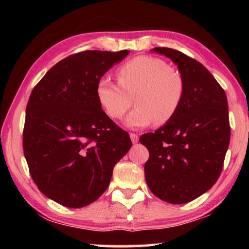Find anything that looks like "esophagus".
I'll list each match as a JSON object with an SVG mask.
<instances>
[{
    "label": "esophagus",
    "mask_w": 249,
    "mask_h": 249,
    "mask_svg": "<svg viewBox=\"0 0 249 249\" xmlns=\"http://www.w3.org/2000/svg\"><path fill=\"white\" fill-rule=\"evenodd\" d=\"M129 136H130V140H132L133 144H136V142H138V135L134 134V133H130Z\"/></svg>",
    "instance_id": "obj_1"
}]
</instances>
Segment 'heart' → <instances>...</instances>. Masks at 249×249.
Instances as JSON below:
<instances>
[{
  "mask_svg": "<svg viewBox=\"0 0 249 249\" xmlns=\"http://www.w3.org/2000/svg\"><path fill=\"white\" fill-rule=\"evenodd\" d=\"M119 83L102 78L96 84V98L107 114L119 120L132 105H137L126 117L132 128L146 127L156 122L161 125L174 117L184 98V80L162 59L140 56L130 59L117 70Z\"/></svg>",
  "mask_w": 249,
  "mask_h": 249,
  "instance_id": "heart-1",
  "label": "heart"
}]
</instances>
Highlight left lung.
Listing matches in <instances>:
<instances>
[{
	"mask_svg": "<svg viewBox=\"0 0 249 249\" xmlns=\"http://www.w3.org/2000/svg\"><path fill=\"white\" fill-rule=\"evenodd\" d=\"M151 52L177 65L185 91L177 114L140 138L149 151L146 182L160 200L188 203L210 190L221 175L231 138L226 94L199 61L171 48Z\"/></svg>",
	"mask_w": 249,
	"mask_h": 249,
	"instance_id": "8db88e82",
	"label": "left lung"
}]
</instances>
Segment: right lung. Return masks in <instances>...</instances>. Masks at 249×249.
Listing matches in <instances>:
<instances>
[{
    "label": "right lung",
    "mask_w": 249,
    "mask_h": 249,
    "mask_svg": "<svg viewBox=\"0 0 249 249\" xmlns=\"http://www.w3.org/2000/svg\"><path fill=\"white\" fill-rule=\"evenodd\" d=\"M128 53L88 50L67 57L29 96L23 132L29 172L41 193L67 208L98 200L132 147L95 93L99 80Z\"/></svg>",
    "instance_id": "add662e5"
}]
</instances>
